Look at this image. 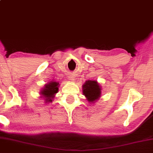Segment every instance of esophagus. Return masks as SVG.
Returning <instances> with one entry per match:
<instances>
[{"label":"esophagus","instance_id":"obj_1","mask_svg":"<svg viewBox=\"0 0 153 153\" xmlns=\"http://www.w3.org/2000/svg\"><path fill=\"white\" fill-rule=\"evenodd\" d=\"M68 78H69V79L71 80V82H74V79H75L74 76H72V75H69V76H68Z\"/></svg>","mask_w":153,"mask_h":153}]
</instances>
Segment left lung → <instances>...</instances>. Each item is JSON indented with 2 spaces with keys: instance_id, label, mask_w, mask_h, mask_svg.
Here are the masks:
<instances>
[{
  "instance_id": "8db88e82",
  "label": "left lung",
  "mask_w": 153,
  "mask_h": 153,
  "mask_svg": "<svg viewBox=\"0 0 153 153\" xmlns=\"http://www.w3.org/2000/svg\"><path fill=\"white\" fill-rule=\"evenodd\" d=\"M83 95L90 102H95L101 95V87L97 81L88 80L82 86Z\"/></svg>"
}]
</instances>
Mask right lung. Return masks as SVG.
Listing matches in <instances>:
<instances>
[{
	"mask_svg": "<svg viewBox=\"0 0 153 153\" xmlns=\"http://www.w3.org/2000/svg\"><path fill=\"white\" fill-rule=\"evenodd\" d=\"M59 83L57 82H51L45 85L44 88L41 90L40 95L44 97L45 102H52L55 95L58 92Z\"/></svg>",
	"mask_w": 153,
	"mask_h": 153,
	"instance_id": "obj_1",
	"label": "right lung"
}]
</instances>
